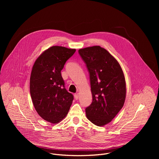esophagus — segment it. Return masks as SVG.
<instances>
[{
    "instance_id": "obj_1",
    "label": "esophagus",
    "mask_w": 159,
    "mask_h": 159,
    "mask_svg": "<svg viewBox=\"0 0 159 159\" xmlns=\"http://www.w3.org/2000/svg\"><path fill=\"white\" fill-rule=\"evenodd\" d=\"M74 97H75V99H76V100H77V99H79V94L77 93V94H75V95H74Z\"/></svg>"
}]
</instances>
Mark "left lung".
Segmentation results:
<instances>
[{
    "instance_id": "1",
    "label": "left lung",
    "mask_w": 159,
    "mask_h": 159,
    "mask_svg": "<svg viewBox=\"0 0 159 159\" xmlns=\"http://www.w3.org/2000/svg\"><path fill=\"white\" fill-rule=\"evenodd\" d=\"M89 72L93 102L85 108L86 116L102 126L110 123L123 107L126 82L118 61L106 49L94 46L79 50Z\"/></svg>"
}]
</instances>
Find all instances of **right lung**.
<instances>
[{"instance_id": "1", "label": "right lung", "mask_w": 159, "mask_h": 159, "mask_svg": "<svg viewBox=\"0 0 159 159\" xmlns=\"http://www.w3.org/2000/svg\"><path fill=\"white\" fill-rule=\"evenodd\" d=\"M75 49L53 46L35 61L30 77V94L38 114L51 123L60 122L67 115L74 100L65 88L61 70Z\"/></svg>"}]
</instances>
